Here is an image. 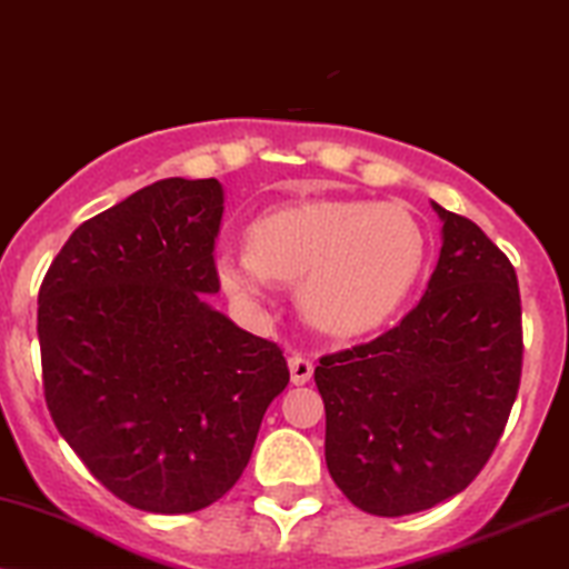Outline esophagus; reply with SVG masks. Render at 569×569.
Wrapping results in <instances>:
<instances>
[{
	"mask_svg": "<svg viewBox=\"0 0 569 569\" xmlns=\"http://www.w3.org/2000/svg\"><path fill=\"white\" fill-rule=\"evenodd\" d=\"M313 376V362L309 357H303V353H292L290 357V378L296 386H303L309 383Z\"/></svg>",
	"mask_w": 569,
	"mask_h": 569,
	"instance_id": "1",
	"label": "esophagus"
}]
</instances>
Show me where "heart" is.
Returning a JSON list of instances; mask_svg holds the SVG:
<instances>
[{"label":"heart","instance_id":"heart-1","mask_svg":"<svg viewBox=\"0 0 569 569\" xmlns=\"http://www.w3.org/2000/svg\"><path fill=\"white\" fill-rule=\"evenodd\" d=\"M426 266V237L399 207L362 199H317L279 207L252 226V244L216 252L220 282L258 303L273 282H300V306L313 325L359 336L405 303Z\"/></svg>","mask_w":569,"mask_h":569}]
</instances>
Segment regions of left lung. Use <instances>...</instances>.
I'll list each match as a JSON object with an SVG mask.
<instances>
[{"label": "left lung", "mask_w": 569, "mask_h": 569, "mask_svg": "<svg viewBox=\"0 0 569 569\" xmlns=\"http://www.w3.org/2000/svg\"><path fill=\"white\" fill-rule=\"evenodd\" d=\"M442 250L426 296L393 330L327 353L325 460L357 509L405 517L473 482L522 378V300L511 260L477 223L433 202Z\"/></svg>", "instance_id": "8db88e82"}]
</instances>
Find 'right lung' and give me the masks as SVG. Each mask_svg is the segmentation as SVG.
Returning a JSON list of instances; mask_svg holds the SVG:
<instances>
[{
    "instance_id": "add662e5",
    "label": "right lung",
    "mask_w": 569,
    "mask_h": 569,
    "mask_svg": "<svg viewBox=\"0 0 569 569\" xmlns=\"http://www.w3.org/2000/svg\"><path fill=\"white\" fill-rule=\"evenodd\" d=\"M223 186L164 178L84 220L39 290L47 410L106 490L191 513L242 477L290 370L212 309Z\"/></svg>"
}]
</instances>
